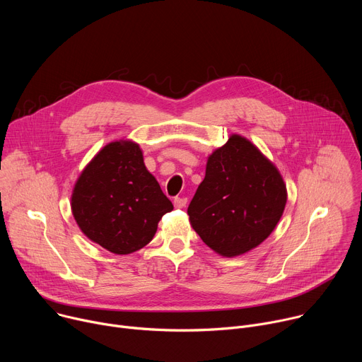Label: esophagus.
Listing matches in <instances>:
<instances>
[{
  "mask_svg": "<svg viewBox=\"0 0 362 362\" xmlns=\"http://www.w3.org/2000/svg\"><path fill=\"white\" fill-rule=\"evenodd\" d=\"M173 203H175V208L182 209V208H185V206H186L187 199H186V197H176V199L173 200Z\"/></svg>",
  "mask_w": 362,
  "mask_h": 362,
  "instance_id": "esophagus-1",
  "label": "esophagus"
}]
</instances>
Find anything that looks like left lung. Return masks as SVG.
I'll return each instance as SVG.
<instances>
[{
  "label": "left lung",
  "mask_w": 362,
  "mask_h": 362,
  "mask_svg": "<svg viewBox=\"0 0 362 362\" xmlns=\"http://www.w3.org/2000/svg\"><path fill=\"white\" fill-rule=\"evenodd\" d=\"M285 204L286 186L279 170L247 139L232 134L208 158L187 215L206 245L233 257L272 233Z\"/></svg>",
  "instance_id": "obj_1"
}]
</instances>
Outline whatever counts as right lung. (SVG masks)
Returning <instances> with one entry per match:
<instances>
[{"mask_svg":"<svg viewBox=\"0 0 362 362\" xmlns=\"http://www.w3.org/2000/svg\"><path fill=\"white\" fill-rule=\"evenodd\" d=\"M81 232L116 255L146 246L172 202L146 169L143 153L130 140L112 141L84 168L71 194Z\"/></svg>","mask_w":362,"mask_h":362,"instance_id":"obj_1","label":"right lung"}]
</instances>
